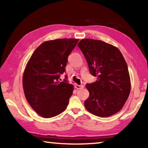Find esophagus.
<instances>
[{"mask_svg": "<svg viewBox=\"0 0 148 148\" xmlns=\"http://www.w3.org/2000/svg\"><path fill=\"white\" fill-rule=\"evenodd\" d=\"M75 87H76V89L79 90V89L83 88L84 86V85H78V84H76V85H75Z\"/></svg>", "mask_w": 148, "mask_h": 148, "instance_id": "1", "label": "esophagus"}]
</instances>
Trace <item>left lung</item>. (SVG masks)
<instances>
[{
  "label": "left lung",
  "instance_id": "8db88e82",
  "mask_svg": "<svg viewBox=\"0 0 148 148\" xmlns=\"http://www.w3.org/2000/svg\"><path fill=\"white\" fill-rule=\"evenodd\" d=\"M78 47L85 57L95 82L86 84L90 96L84 106L92 114L108 117L120 111L130 92L126 61L120 51L102 40L85 39Z\"/></svg>",
  "mask_w": 148,
  "mask_h": 148
}]
</instances>
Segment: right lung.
<instances>
[{
	"label": "right lung",
	"mask_w": 148,
	"mask_h": 148,
	"mask_svg": "<svg viewBox=\"0 0 148 148\" xmlns=\"http://www.w3.org/2000/svg\"><path fill=\"white\" fill-rule=\"evenodd\" d=\"M79 39L48 40L37 48L28 62L23 76L25 95L30 106L44 118L54 117L64 112L73 92V85L66 79L68 56Z\"/></svg>",
	"instance_id": "right-lung-1"
}]
</instances>
